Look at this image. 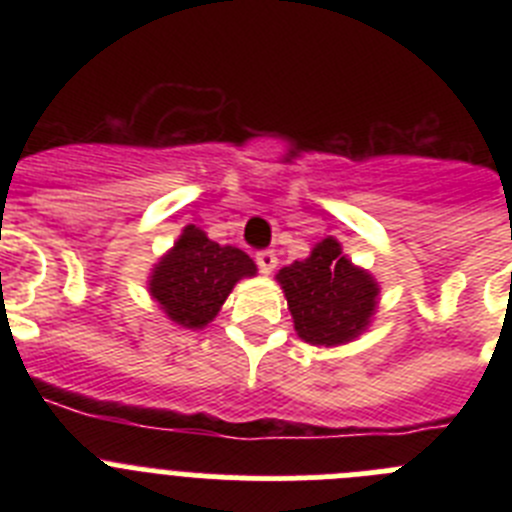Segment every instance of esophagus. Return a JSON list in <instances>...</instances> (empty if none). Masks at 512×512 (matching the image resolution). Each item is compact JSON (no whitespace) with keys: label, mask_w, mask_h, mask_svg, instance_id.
Returning <instances> with one entry per match:
<instances>
[{"label":"esophagus","mask_w":512,"mask_h":512,"mask_svg":"<svg viewBox=\"0 0 512 512\" xmlns=\"http://www.w3.org/2000/svg\"><path fill=\"white\" fill-rule=\"evenodd\" d=\"M277 253H271V251H261L256 253V266H259L261 274H271V271L277 269Z\"/></svg>","instance_id":"1"}]
</instances>
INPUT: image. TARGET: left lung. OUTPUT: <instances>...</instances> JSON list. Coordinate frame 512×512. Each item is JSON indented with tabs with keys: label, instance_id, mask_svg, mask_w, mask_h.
I'll return each instance as SVG.
<instances>
[{
	"label": "left lung",
	"instance_id": "obj_1",
	"mask_svg": "<svg viewBox=\"0 0 512 512\" xmlns=\"http://www.w3.org/2000/svg\"><path fill=\"white\" fill-rule=\"evenodd\" d=\"M300 338L312 346H338L369 325L379 289L366 271L356 269L333 238L312 248L305 261L277 274Z\"/></svg>",
	"mask_w": 512,
	"mask_h": 512
}]
</instances>
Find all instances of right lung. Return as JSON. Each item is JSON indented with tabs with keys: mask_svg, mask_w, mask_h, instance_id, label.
Here are the masks:
<instances>
[{
	"mask_svg": "<svg viewBox=\"0 0 512 512\" xmlns=\"http://www.w3.org/2000/svg\"><path fill=\"white\" fill-rule=\"evenodd\" d=\"M253 274L256 264L241 248L220 246L200 228L187 225L176 246L153 269L151 295L174 323L205 328L235 282Z\"/></svg>",
	"mask_w": 512,
	"mask_h": 512,
	"instance_id": "1",
	"label": "right lung"
}]
</instances>
